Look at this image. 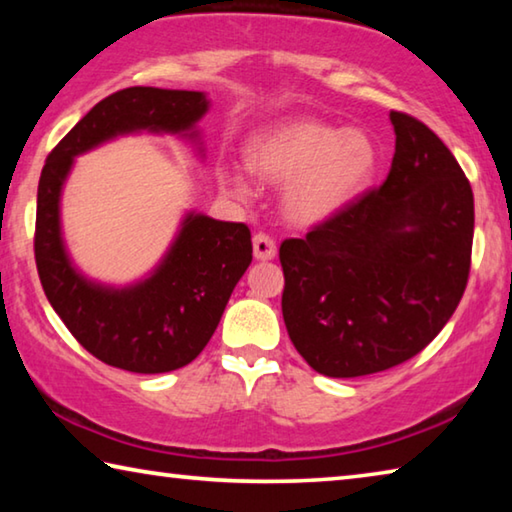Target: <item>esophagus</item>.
<instances>
[{"label":"esophagus","instance_id":"1","mask_svg":"<svg viewBox=\"0 0 512 512\" xmlns=\"http://www.w3.org/2000/svg\"><path fill=\"white\" fill-rule=\"evenodd\" d=\"M253 253H255V259H259V262H268V259H275L277 255V248H275V241L268 237V235H259L253 237Z\"/></svg>","mask_w":512,"mask_h":512}]
</instances>
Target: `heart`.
Returning <instances> with one entry per match:
<instances>
[{
	"label": "heart",
	"instance_id": "heart-1",
	"mask_svg": "<svg viewBox=\"0 0 512 512\" xmlns=\"http://www.w3.org/2000/svg\"><path fill=\"white\" fill-rule=\"evenodd\" d=\"M244 158L253 176L284 185V216L300 228H314L339 216L370 185L379 153L361 128L339 131L320 119L300 117L259 128L248 137ZM216 180L235 201H253L255 185L244 169L225 164Z\"/></svg>",
	"mask_w": 512,
	"mask_h": 512
}]
</instances>
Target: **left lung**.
Returning a JSON list of instances; mask_svg holds the SVG:
<instances>
[{"instance_id": "obj_1", "label": "left lung", "mask_w": 512, "mask_h": 512, "mask_svg": "<svg viewBox=\"0 0 512 512\" xmlns=\"http://www.w3.org/2000/svg\"><path fill=\"white\" fill-rule=\"evenodd\" d=\"M391 124L384 185L280 246L284 325L325 377L415 357L452 318L470 275L474 196L463 169L422 121L391 112Z\"/></svg>"}]
</instances>
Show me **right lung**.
Here are the masks:
<instances>
[{
	"label": "right lung",
	"mask_w": 512,
	"mask_h": 512,
	"mask_svg": "<svg viewBox=\"0 0 512 512\" xmlns=\"http://www.w3.org/2000/svg\"><path fill=\"white\" fill-rule=\"evenodd\" d=\"M205 92L126 88L99 101L54 151L38 183L36 264L60 320L99 361L158 375L192 363L212 339L241 275L253 262L244 223L185 212L167 253L131 284L92 280L69 255L60 201L79 155L126 135H173L205 158Z\"/></svg>",
	"instance_id": "obj_1"
}]
</instances>
